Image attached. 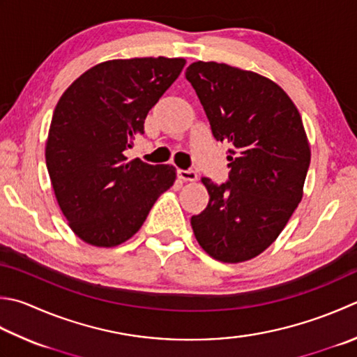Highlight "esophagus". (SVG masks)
I'll list each match as a JSON object with an SVG mask.
<instances>
[{
	"label": "esophagus",
	"mask_w": 357,
	"mask_h": 357,
	"mask_svg": "<svg viewBox=\"0 0 357 357\" xmlns=\"http://www.w3.org/2000/svg\"><path fill=\"white\" fill-rule=\"evenodd\" d=\"M178 176L185 183H195L198 179V174L195 170H178Z\"/></svg>",
	"instance_id": "obj_1"
}]
</instances>
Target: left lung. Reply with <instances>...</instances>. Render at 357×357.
<instances>
[{
    "mask_svg": "<svg viewBox=\"0 0 357 357\" xmlns=\"http://www.w3.org/2000/svg\"><path fill=\"white\" fill-rule=\"evenodd\" d=\"M185 79L197 91L212 135L229 142V181L201 178L208 204L190 225L199 246L222 263L266 250L303 198L311 150L302 117L275 82L216 61H195Z\"/></svg>",
    "mask_w": 357,
    "mask_h": 357,
    "instance_id": "1",
    "label": "left lung"
}]
</instances>
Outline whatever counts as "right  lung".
Wrapping results in <instances>:
<instances>
[{"label":"right lung","instance_id":"add662e5","mask_svg":"<svg viewBox=\"0 0 357 357\" xmlns=\"http://www.w3.org/2000/svg\"><path fill=\"white\" fill-rule=\"evenodd\" d=\"M185 65L144 57L99 63L61 94L49 127L46 167L68 226L96 248L135 235L176 179L173 165H150L125 151Z\"/></svg>","mask_w":357,"mask_h":357}]
</instances>
